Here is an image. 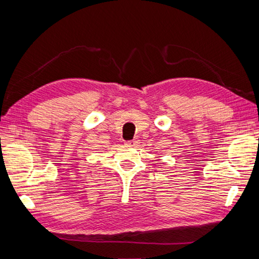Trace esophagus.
I'll return each instance as SVG.
<instances>
[{
  "mask_svg": "<svg viewBox=\"0 0 259 259\" xmlns=\"http://www.w3.org/2000/svg\"><path fill=\"white\" fill-rule=\"evenodd\" d=\"M125 145L126 146H130V147H136L138 145V140H129V141H125Z\"/></svg>",
  "mask_w": 259,
  "mask_h": 259,
  "instance_id": "1",
  "label": "esophagus"
}]
</instances>
